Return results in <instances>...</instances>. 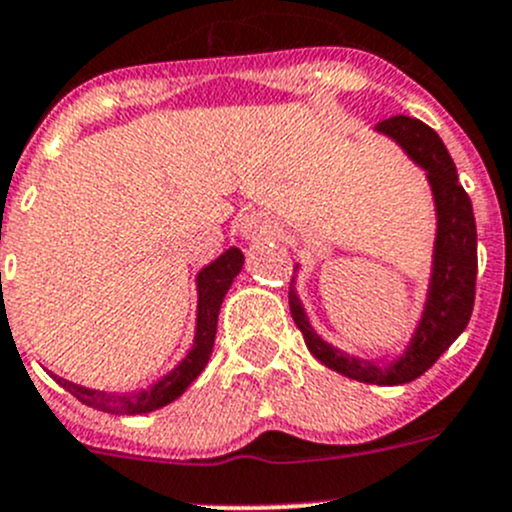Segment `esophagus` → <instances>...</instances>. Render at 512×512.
<instances>
[{"label": "esophagus", "mask_w": 512, "mask_h": 512, "mask_svg": "<svg viewBox=\"0 0 512 512\" xmlns=\"http://www.w3.org/2000/svg\"><path fill=\"white\" fill-rule=\"evenodd\" d=\"M272 232V223L270 218H265L262 213H252V215H245L240 223V235L245 237V240H255V237H265Z\"/></svg>", "instance_id": "34e87169"}]
</instances>
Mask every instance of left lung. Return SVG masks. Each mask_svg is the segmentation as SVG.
I'll return each mask as SVG.
<instances>
[{
	"label": "left lung",
	"instance_id": "8db88e82",
	"mask_svg": "<svg viewBox=\"0 0 512 512\" xmlns=\"http://www.w3.org/2000/svg\"><path fill=\"white\" fill-rule=\"evenodd\" d=\"M376 131L394 138L406 156L426 170L436 200V247H433V272L428 285L426 307L411 337L406 352L391 364L347 356L324 342L309 324L302 302L289 285V312L302 332L307 349L329 369L376 386L409 384L423 371L431 369L438 356L446 352L466 329L476 299L478 275V235L473 205L463 185L458 183L456 163L431 126L418 118L391 116L376 126Z\"/></svg>",
	"mask_w": 512,
	"mask_h": 512
}]
</instances>
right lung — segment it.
Returning <instances> with one entry per match:
<instances>
[{"label":"right lung","instance_id":"add662e5","mask_svg":"<svg viewBox=\"0 0 512 512\" xmlns=\"http://www.w3.org/2000/svg\"><path fill=\"white\" fill-rule=\"evenodd\" d=\"M242 252L237 247L223 252L215 262H210L208 267H203L198 275V324H195V339L193 347H190L188 356L170 371L168 376L153 384L151 389L138 391V394H106V391H94L86 389V386L71 384V381L54 376L56 384L64 386L71 396L81 401V404L91 406L96 411H106V414L116 416H136V414H148V411H156L160 406L170 404V401L178 399L190 384L200 376V371L208 364L210 354H213L215 344V332H218V314L220 304H223L227 289H230L232 280L240 275L242 270Z\"/></svg>","mask_w":512,"mask_h":512}]
</instances>
